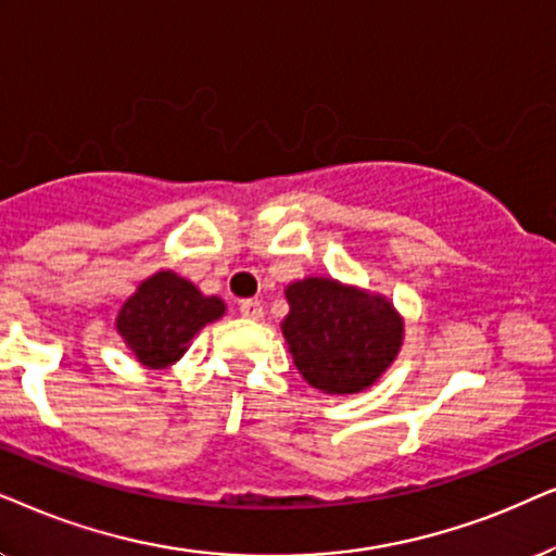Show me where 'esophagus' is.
Listing matches in <instances>:
<instances>
[{
	"label": "esophagus",
	"instance_id": "34e87169",
	"mask_svg": "<svg viewBox=\"0 0 556 556\" xmlns=\"http://www.w3.org/2000/svg\"><path fill=\"white\" fill-rule=\"evenodd\" d=\"M239 309L243 317H249V320H262V315H264V307L258 300H241Z\"/></svg>",
	"mask_w": 556,
	"mask_h": 556
}]
</instances>
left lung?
<instances>
[{
	"mask_svg": "<svg viewBox=\"0 0 556 556\" xmlns=\"http://www.w3.org/2000/svg\"><path fill=\"white\" fill-rule=\"evenodd\" d=\"M282 332L294 366L323 394H358L394 364L404 320L381 294L307 277L285 290Z\"/></svg>",
	"mask_w": 556,
	"mask_h": 556,
	"instance_id": "1",
	"label": "left lung"
}]
</instances>
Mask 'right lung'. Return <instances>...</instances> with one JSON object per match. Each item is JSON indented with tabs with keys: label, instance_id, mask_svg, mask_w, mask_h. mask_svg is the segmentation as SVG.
<instances>
[{
	"label": "right lung",
	"instance_id": "1",
	"mask_svg": "<svg viewBox=\"0 0 556 556\" xmlns=\"http://www.w3.org/2000/svg\"><path fill=\"white\" fill-rule=\"evenodd\" d=\"M220 298H205L195 285L162 269L147 277L116 315V330L147 368H167L182 358L190 340L224 317Z\"/></svg>",
	"mask_w": 556,
	"mask_h": 556
}]
</instances>
